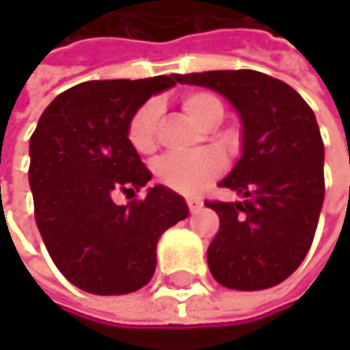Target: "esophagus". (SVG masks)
Instances as JSON below:
<instances>
[{
    "label": "esophagus",
    "instance_id": "obj_1",
    "mask_svg": "<svg viewBox=\"0 0 350 350\" xmlns=\"http://www.w3.org/2000/svg\"><path fill=\"white\" fill-rule=\"evenodd\" d=\"M186 204H188L190 213H198V211L202 208V200H200V198H194V196L186 198Z\"/></svg>",
    "mask_w": 350,
    "mask_h": 350
}]
</instances>
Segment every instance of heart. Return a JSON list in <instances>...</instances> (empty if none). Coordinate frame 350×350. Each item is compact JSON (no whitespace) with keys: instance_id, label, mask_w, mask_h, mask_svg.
<instances>
[{"instance_id":"heart-1","label":"heart","mask_w":350,"mask_h":350,"mask_svg":"<svg viewBox=\"0 0 350 350\" xmlns=\"http://www.w3.org/2000/svg\"><path fill=\"white\" fill-rule=\"evenodd\" d=\"M182 109L192 121L202 127L219 125L223 119V103L211 93H190L182 99ZM160 121L158 101H148L135 111L127 125V139L131 148L139 154H150L156 148V129ZM223 158L215 152H204L198 156H166L156 164L158 178L182 194L200 192L211 180L223 172Z\"/></svg>"}]
</instances>
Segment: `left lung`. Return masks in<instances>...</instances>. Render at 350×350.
<instances>
[{
    "label": "left lung",
    "instance_id": "1",
    "mask_svg": "<svg viewBox=\"0 0 350 350\" xmlns=\"http://www.w3.org/2000/svg\"><path fill=\"white\" fill-rule=\"evenodd\" d=\"M223 95L241 119V156L219 184L241 200L206 202L219 219L213 278L231 290L278 286L304 261L324 202V144L314 111L284 81L257 70L178 75Z\"/></svg>",
    "mask_w": 350,
    "mask_h": 350
}]
</instances>
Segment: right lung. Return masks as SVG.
Returning a JSON list of instances; mask_svg holds the SVG:
<instances>
[{"mask_svg":"<svg viewBox=\"0 0 350 350\" xmlns=\"http://www.w3.org/2000/svg\"><path fill=\"white\" fill-rule=\"evenodd\" d=\"M176 83L178 75L81 83L44 109L30 137L38 231L60 273L89 294L144 288L156 271L158 239L188 217L186 200L164 184L129 204L113 200L152 180L127 125L152 95Z\"/></svg>","mask_w":350,"mask_h":350,"instance_id":"1","label":"right lung"}]
</instances>
